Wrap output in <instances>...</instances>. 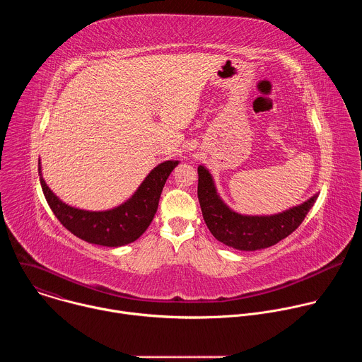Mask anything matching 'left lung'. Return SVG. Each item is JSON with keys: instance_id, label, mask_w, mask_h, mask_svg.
Returning a JSON list of instances; mask_svg holds the SVG:
<instances>
[{"instance_id": "left-lung-1", "label": "left lung", "mask_w": 362, "mask_h": 362, "mask_svg": "<svg viewBox=\"0 0 362 362\" xmlns=\"http://www.w3.org/2000/svg\"><path fill=\"white\" fill-rule=\"evenodd\" d=\"M197 175V197L206 226L219 242L238 250L265 249L285 239L303 222L318 197L314 194L306 202L271 216L240 215L221 199L208 169L199 166Z\"/></svg>"}]
</instances>
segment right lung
I'll list each match as a JSON object with an SVG mask.
<instances>
[{
    "label": "right lung",
    "instance_id": "right-lung-1",
    "mask_svg": "<svg viewBox=\"0 0 362 362\" xmlns=\"http://www.w3.org/2000/svg\"><path fill=\"white\" fill-rule=\"evenodd\" d=\"M177 165V160L160 163L146 176L129 200L103 212L77 209L60 200L42 179L40 162L38 175L48 206L67 230L88 243L117 247L134 242L148 228L156 215L165 183Z\"/></svg>",
    "mask_w": 362,
    "mask_h": 362
}]
</instances>
